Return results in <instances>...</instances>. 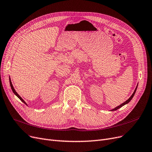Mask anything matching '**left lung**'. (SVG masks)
Wrapping results in <instances>:
<instances>
[{
    "mask_svg": "<svg viewBox=\"0 0 152 152\" xmlns=\"http://www.w3.org/2000/svg\"><path fill=\"white\" fill-rule=\"evenodd\" d=\"M137 87H138V85L137 86V87H136V88H135V90H134V92H133V94L131 95V96L130 97V98L127 100L126 101H125V102H124L123 104H120V105H118V106H117V107H115V108H114L113 109H112V110H111V111H115V110H118V108H121L122 107H123L124 105H126V104H129V103L130 102V100L132 99V98L133 97V96H134V95H135V92H136V90H137Z\"/></svg>",
    "mask_w": 152,
    "mask_h": 152,
    "instance_id": "8db88e82",
    "label": "left lung"
}]
</instances>
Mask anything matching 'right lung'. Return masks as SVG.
Listing matches in <instances>:
<instances>
[{
  "mask_svg": "<svg viewBox=\"0 0 152 152\" xmlns=\"http://www.w3.org/2000/svg\"><path fill=\"white\" fill-rule=\"evenodd\" d=\"M9 81H10V87H11V88H12V92L14 93V94L18 97V98H19L23 103H24V104H25L26 105H27V103L25 102V101H24L22 99V97L19 95V94H18L17 93V92H16V91L15 90V89H14V87H13V86H12V82H11V80H10V78H9Z\"/></svg>",
  "mask_w": 152,
  "mask_h": 152,
  "instance_id": "obj_1",
  "label": "right lung"
}]
</instances>
